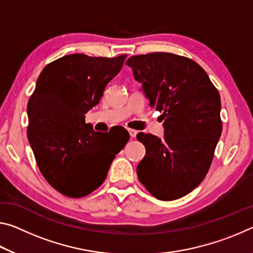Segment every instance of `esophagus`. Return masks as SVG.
Returning a JSON list of instances; mask_svg holds the SVG:
<instances>
[{"instance_id": "34e87169", "label": "esophagus", "mask_w": 253, "mask_h": 253, "mask_svg": "<svg viewBox=\"0 0 253 253\" xmlns=\"http://www.w3.org/2000/svg\"><path fill=\"white\" fill-rule=\"evenodd\" d=\"M128 133H129V135H130V137H131V138H135V137H136V135H137L138 131H137V130H135V129H128Z\"/></svg>"}]
</instances>
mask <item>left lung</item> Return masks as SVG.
Listing matches in <instances>:
<instances>
[{"mask_svg": "<svg viewBox=\"0 0 253 253\" xmlns=\"http://www.w3.org/2000/svg\"><path fill=\"white\" fill-rule=\"evenodd\" d=\"M126 64L151 108L162 112L164 135L139 133L146 154L137 166L143 186L160 200L181 198L203 181L222 134L220 97L205 71L170 53L131 56Z\"/></svg>", "mask_w": 253, "mask_h": 253, "instance_id": "obj_1", "label": "left lung"}]
</instances>
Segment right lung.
Masks as SVG:
<instances>
[{
    "label": "right lung",
    "mask_w": 253,
    "mask_h": 253,
    "mask_svg": "<svg viewBox=\"0 0 253 253\" xmlns=\"http://www.w3.org/2000/svg\"><path fill=\"white\" fill-rule=\"evenodd\" d=\"M125 58L71 54L48 64L39 75L27 107L28 141L40 172L63 195L83 197L101 186L129 139L126 130L111 146L105 133L85 123V114L98 105Z\"/></svg>",
    "instance_id": "right-lung-1"
}]
</instances>
